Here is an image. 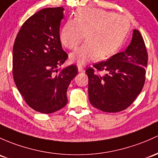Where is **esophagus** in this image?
I'll return each instance as SVG.
<instances>
[{
  "mask_svg": "<svg viewBox=\"0 0 158 158\" xmlns=\"http://www.w3.org/2000/svg\"><path fill=\"white\" fill-rule=\"evenodd\" d=\"M77 68H78V72H84V68H83L82 65H77Z\"/></svg>",
  "mask_w": 158,
  "mask_h": 158,
  "instance_id": "esophagus-1",
  "label": "esophagus"
}]
</instances>
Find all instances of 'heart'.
I'll return each instance as SVG.
<instances>
[{"mask_svg": "<svg viewBox=\"0 0 158 158\" xmlns=\"http://www.w3.org/2000/svg\"><path fill=\"white\" fill-rule=\"evenodd\" d=\"M130 21L120 14L96 8H82L74 19L62 28L59 38L64 47L74 50L84 40L86 41L72 52L71 60L80 65L98 56L106 59L119 50L129 30Z\"/></svg>", "mask_w": 158, "mask_h": 158, "instance_id": "heart-1", "label": "heart"}]
</instances>
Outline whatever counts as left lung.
Wrapping results in <instances>:
<instances>
[{
  "label": "left lung",
  "mask_w": 158,
  "mask_h": 158,
  "mask_svg": "<svg viewBox=\"0 0 158 158\" xmlns=\"http://www.w3.org/2000/svg\"><path fill=\"white\" fill-rule=\"evenodd\" d=\"M147 64L148 52L143 38L138 30L134 29L131 43L124 52L86 70L91 105L111 113L128 108L143 88ZM100 71L105 73L99 75Z\"/></svg>",
  "instance_id": "left-lung-1"
}]
</instances>
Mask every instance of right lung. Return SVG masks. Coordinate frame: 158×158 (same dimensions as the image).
<instances>
[{"label": "right lung", "instance_id": "1", "mask_svg": "<svg viewBox=\"0 0 158 158\" xmlns=\"http://www.w3.org/2000/svg\"><path fill=\"white\" fill-rule=\"evenodd\" d=\"M62 7L42 9L22 25L13 49V75L16 87L32 109L43 114L60 110L77 74L76 65L61 66L69 56L62 50L59 27Z\"/></svg>", "mask_w": 158, "mask_h": 158}]
</instances>
